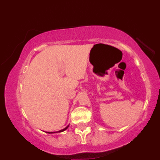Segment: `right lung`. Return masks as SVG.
I'll use <instances>...</instances> for the list:
<instances>
[{
	"label": "right lung",
	"mask_w": 160,
	"mask_h": 160,
	"mask_svg": "<svg viewBox=\"0 0 160 160\" xmlns=\"http://www.w3.org/2000/svg\"><path fill=\"white\" fill-rule=\"evenodd\" d=\"M68 126H69V125L68 126H66V127L65 128H63V129H62V130H59V131L58 132H47V133H49V134H52V133H56V132H63V131H65V130H66L68 128Z\"/></svg>",
	"instance_id": "obj_1"
}]
</instances>
